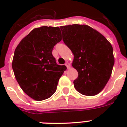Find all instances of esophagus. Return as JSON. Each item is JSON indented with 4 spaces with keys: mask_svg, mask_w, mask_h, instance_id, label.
Listing matches in <instances>:
<instances>
[{
    "mask_svg": "<svg viewBox=\"0 0 127 127\" xmlns=\"http://www.w3.org/2000/svg\"><path fill=\"white\" fill-rule=\"evenodd\" d=\"M65 66L67 67V68H68L70 67V64L68 63H65Z\"/></svg>",
    "mask_w": 127,
    "mask_h": 127,
    "instance_id": "1",
    "label": "esophagus"
}]
</instances>
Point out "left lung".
<instances>
[{"label":"left lung","mask_w":127,"mask_h":127,"mask_svg":"<svg viewBox=\"0 0 127 127\" xmlns=\"http://www.w3.org/2000/svg\"><path fill=\"white\" fill-rule=\"evenodd\" d=\"M63 40L71 50L72 66L78 76L74 88L81 94L92 96L102 90L114 65L112 45L100 33L87 25L61 26Z\"/></svg>","instance_id":"left-lung-1"}]
</instances>
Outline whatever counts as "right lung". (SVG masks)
I'll list each match as a JSON object with an SVG mask.
<instances>
[{
    "instance_id": "right-lung-1",
    "label": "right lung",
    "mask_w": 127,
    "mask_h": 127,
    "mask_svg": "<svg viewBox=\"0 0 127 127\" xmlns=\"http://www.w3.org/2000/svg\"><path fill=\"white\" fill-rule=\"evenodd\" d=\"M61 39L59 28L42 26L31 31L15 49L12 66L16 79L35 100L51 96L66 70L52 55L54 46Z\"/></svg>"
}]
</instances>
